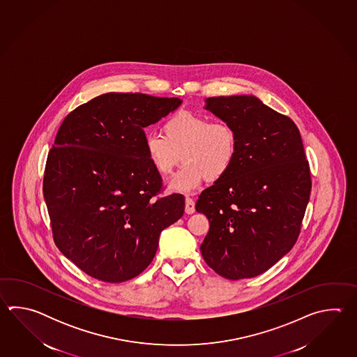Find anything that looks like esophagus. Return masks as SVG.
Segmentation results:
<instances>
[{
    "label": "esophagus",
    "instance_id": "esophagus-1",
    "mask_svg": "<svg viewBox=\"0 0 357 357\" xmlns=\"http://www.w3.org/2000/svg\"><path fill=\"white\" fill-rule=\"evenodd\" d=\"M185 212L188 214H192L195 212V202L191 197L185 199Z\"/></svg>",
    "mask_w": 357,
    "mask_h": 357
}]
</instances>
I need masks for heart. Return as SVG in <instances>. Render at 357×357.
Instances as JSON below:
<instances>
[{
    "instance_id": "heart-1",
    "label": "heart",
    "mask_w": 357,
    "mask_h": 357,
    "mask_svg": "<svg viewBox=\"0 0 357 357\" xmlns=\"http://www.w3.org/2000/svg\"><path fill=\"white\" fill-rule=\"evenodd\" d=\"M145 154L163 177L172 175L182 163L181 172L171 189L188 192L203 182L222 180L235 165L238 135L227 121H212L204 114L180 111L162 125V137H145Z\"/></svg>"
}]
</instances>
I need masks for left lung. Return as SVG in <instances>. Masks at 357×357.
Listing matches in <instances>:
<instances>
[{
  "label": "left lung",
  "mask_w": 357,
  "mask_h": 357,
  "mask_svg": "<svg viewBox=\"0 0 357 357\" xmlns=\"http://www.w3.org/2000/svg\"><path fill=\"white\" fill-rule=\"evenodd\" d=\"M206 109L238 135L234 167L199 195L211 227L205 263L227 280L264 273L296 243L311 191L296 123L254 96L206 99Z\"/></svg>",
  "instance_id": "obj_1"
}]
</instances>
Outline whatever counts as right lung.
Returning a JSON list of instances; mask_svg holds the SVG:
<instances>
[{
  "mask_svg": "<svg viewBox=\"0 0 357 357\" xmlns=\"http://www.w3.org/2000/svg\"><path fill=\"white\" fill-rule=\"evenodd\" d=\"M180 98L107 93L65 117L47 157L43 194L56 246L99 281H129L152 263L160 232L180 220L181 194L145 154L144 128Z\"/></svg>",
  "mask_w": 357,
  "mask_h": 357,
  "instance_id": "add662e5",
  "label": "right lung"
}]
</instances>
